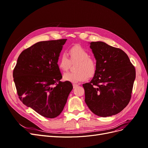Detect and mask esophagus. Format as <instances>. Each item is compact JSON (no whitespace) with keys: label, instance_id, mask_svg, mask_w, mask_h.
Returning <instances> with one entry per match:
<instances>
[{"label":"esophagus","instance_id":"34e87169","mask_svg":"<svg viewBox=\"0 0 148 148\" xmlns=\"http://www.w3.org/2000/svg\"><path fill=\"white\" fill-rule=\"evenodd\" d=\"M73 88H76L78 86V84L74 83V84H73Z\"/></svg>","mask_w":148,"mask_h":148}]
</instances>
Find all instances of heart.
<instances>
[{"mask_svg": "<svg viewBox=\"0 0 148 148\" xmlns=\"http://www.w3.org/2000/svg\"><path fill=\"white\" fill-rule=\"evenodd\" d=\"M69 57L65 53H62L58 60L59 68L66 71L71 66V62L76 63L74 72H68L64 75V79L71 83H78L87 80L89 77H92L96 72V60L90 56V53L86 49L79 45L71 47L68 51Z\"/></svg>", "mask_w": 148, "mask_h": 148, "instance_id": "obj_1", "label": "heart"}]
</instances>
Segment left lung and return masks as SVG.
<instances>
[{
  "instance_id": "obj_1",
  "label": "left lung",
  "mask_w": 148,
  "mask_h": 148,
  "mask_svg": "<svg viewBox=\"0 0 148 148\" xmlns=\"http://www.w3.org/2000/svg\"><path fill=\"white\" fill-rule=\"evenodd\" d=\"M97 70L89 83L83 84L85 102L102 117L117 114L130 101L136 77L135 66L122 49L98 41L90 43Z\"/></svg>"
}]
</instances>
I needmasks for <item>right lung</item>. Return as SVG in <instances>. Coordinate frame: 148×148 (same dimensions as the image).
I'll use <instances>...</instances> for the list:
<instances>
[{
	"label": "right lung",
	"instance_id": "add662e5",
	"mask_svg": "<svg viewBox=\"0 0 148 148\" xmlns=\"http://www.w3.org/2000/svg\"><path fill=\"white\" fill-rule=\"evenodd\" d=\"M66 39L41 41L25 49L13 71L19 99L39 114L53 119L63 110L73 86L62 78L57 62Z\"/></svg>",
	"mask_w": 148,
	"mask_h": 148
}]
</instances>
